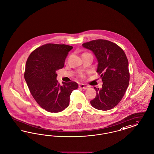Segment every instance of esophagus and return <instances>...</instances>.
<instances>
[{
  "instance_id": "obj_1",
  "label": "esophagus",
  "mask_w": 154,
  "mask_h": 154,
  "mask_svg": "<svg viewBox=\"0 0 154 154\" xmlns=\"http://www.w3.org/2000/svg\"><path fill=\"white\" fill-rule=\"evenodd\" d=\"M79 87L81 88H82V89H83V90H86L87 88H88L89 86H87V85L82 84V85H79Z\"/></svg>"
}]
</instances>
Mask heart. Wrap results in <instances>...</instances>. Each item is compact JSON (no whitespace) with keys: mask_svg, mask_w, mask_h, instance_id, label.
Masks as SVG:
<instances>
[{"mask_svg":"<svg viewBox=\"0 0 154 154\" xmlns=\"http://www.w3.org/2000/svg\"><path fill=\"white\" fill-rule=\"evenodd\" d=\"M79 77L80 78H83V75L82 74H80V75H79Z\"/></svg>","mask_w":154,"mask_h":154,"instance_id":"heart-1","label":"heart"}]
</instances>
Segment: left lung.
<instances>
[{
	"mask_svg": "<svg viewBox=\"0 0 154 154\" xmlns=\"http://www.w3.org/2000/svg\"><path fill=\"white\" fill-rule=\"evenodd\" d=\"M82 45L95 54L98 61L97 72L103 82L100 90L94 87L97 95L90 103L98 110L112 109L119 103L129 85L127 56L119 45L106 40L90 41Z\"/></svg>",
	"mask_w": 154,
	"mask_h": 154,
	"instance_id": "1",
	"label": "left lung"
}]
</instances>
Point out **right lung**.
<instances>
[{"mask_svg":"<svg viewBox=\"0 0 154 154\" xmlns=\"http://www.w3.org/2000/svg\"><path fill=\"white\" fill-rule=\"evenodd\" d=\"M73 48L65 44H46L36 48L26 63L25 79L34 99L42 109L58 113L68 106L72 91L78 88L75 82L61 86L56 71L64 67L68 52Z\"/></svg>","mask_w":154,"mask_h":154,"instance_id":"obj_1","label":"right lung"}]
</instances>
